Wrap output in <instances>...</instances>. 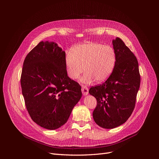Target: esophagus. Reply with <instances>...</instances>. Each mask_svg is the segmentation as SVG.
Returning <instances> with one entry per match:
<instances>
[{"instance_id": "1", "label": "esophagus", "mask_w": 159, "mask_h": 159, "mask_svg": "<svg viewBox=\"0 0 159 159\" xmlns=\"http://www.w3.org/2000/svg\"><path fill=\"white\" fill-rule=\"evenodd\" d=\"M82 94L84 96H87L89 93V89L87 88V86L85 85H83L82 87Z\"/></svg>"}]
</instances>
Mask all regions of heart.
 <instances>
[{
    "label": "heart",
    "mask_w": 159,
    "mask_h": 159,
    "mask_svg": "<svg viewBox=\"0 0 159 159\" xmlns=\"http://www.w3.org/2000/svg\"><path fill=\"white\" fill-rule=\"evenodd\" d=\"M116 60L115 50L98 43H87L67 52L65 65L67 74L72 79H77L84 72L80 82L91 84L95 80L101 83L106 80L114 69Z\"/></svg>",
    "instance_id": "b5f03b06"
}]
</instances>
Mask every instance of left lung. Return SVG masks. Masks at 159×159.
Here are the masks:
<instances>
[{"instance_id":"1","label":"left lung","mask_w":159,"mask_h":159,"mask_svg":"<svg viewBox=\"0 0 159 159\" xmlns=\"http://www.w3.org/2000/svg\"><path fill=\"white\" fill-rule=\"evenodd\" d=\"M112 45L116 57L112 72L105 82L89 90L97 100L94 120L106 129L118 127L130 117L140 85L139 63L134 55L120 38L112 40Z\"/></svg>"}]
</instances>
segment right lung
<instances>
[{
  "label": "right lung",
  "instance_id": "add662e5",
  "mask_svg": "<svg viewBox=\"0 0 159 159\" xmlns=\"http://www.w3.org/2000/svg\"><path fill=\"white\" fill-rule=\"evenodd\" d=\"M20 85L33 121L51 130L66 123L82 97L81 86L67 75L65 52L48 41L39 42L27 55Z\"/></svg>",
  "mask_w": 159,
  "mask_h": 159
}]
</instances>
